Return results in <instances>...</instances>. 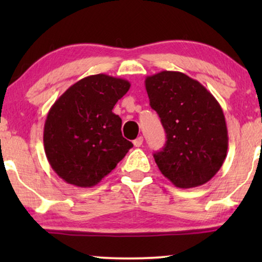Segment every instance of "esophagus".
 <instances>
[{
  "mask_svg": "<svg viewBox=\"0 0 262 262\" xmlns=\"http://www.w3.org/2000/svg\"><path fill=\"white\" fill-rule=\"evenodd\" d=\"M134 144H135V146H141L142 144H143V137H138V138H136L135 141H134Z\"/></svg>",
  "mask_w": 262,
  "mask_h": 262,
  "instance_id": "esophagus-1",
  "label": "esophagus"
}]
</instances>
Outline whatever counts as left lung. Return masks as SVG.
Wrapping results in <instances>:
<instances>
[{
  "mask_svg": "<svg viewBox=\"0 0 262 262\" xmlns=\"http://www.w3.org/2000/svg\"><path fill=\"white\" fill-rule=\"evenodd\" d=\"M150 106L167 134L154 159L179 188L206 184L221 169L228 151V128L214 96L187 75L161 71L145 78Z\"/></svg>",
  "mask_w": 262,
  "mask_h": 262,
  "instance_id": "obj_1",
  "label": "left lung"
}]
</instances>
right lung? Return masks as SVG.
Returning a JSON list of instances; mask_svg holds the SVG:
<instances>
[{"mask_svg":"<svg viewBox=\"0 0 262 262\" xmlns=\"http://www.w3.org/2000/svg\"><path fill=\"white\" fill-rule=\"evenodd\" d=\"M130 82L105 74L84 77L50 108L44 149L50 166L68 184L93 187L108 175L134 144L121 135L114 105Z\"/></svg>","mask_w":262,"mask_h":262,"instance_id":"right-lung-1","label":"right lung"}]
</instances>
